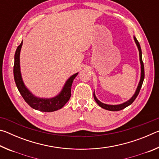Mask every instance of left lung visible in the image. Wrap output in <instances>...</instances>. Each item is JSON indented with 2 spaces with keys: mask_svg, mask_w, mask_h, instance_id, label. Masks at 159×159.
<instances>
[{
  "mask_svg": "<svg viewBox=\"0 0 159 159\" xmlns=\"http://www.w3.org/2000/svg\"><path fill=\"white\" fill-rule=\"evenodd\" d=\"M134 41H135L137 46H138V50L139 52V60H140V64H141V78H140V80H139V83L138 86V88H137V90L135 91V93L134 94V95L132 97V98L129 99L128 101L124 102V103L118 104V105H109V104H106L102 103V102H99L98 99V98H96L95 93H94L93 95H94V98H95V100L96 101L97 103L99 104V106L101 107L102 108L107 109V110H109V111H120V110H122L123 109H125V107H127L128 106L130 105V104L133 103V102L134 101V99H135L137 97H138L139 91H140L142 83H143L144 79V67L143 61H142V50L140 48V45H139L138 41L137 40V39L134 36Z\"/></svg>",
  "mask_w": 159,
  "mask_h": 159,
  "instance_id": "8db88e82",
  "label": "left lung"
}]
</instances>
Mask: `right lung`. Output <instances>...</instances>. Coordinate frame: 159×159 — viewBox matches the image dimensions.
I'll use <instances>...</instances> for the list:
<instances>
[{
  "label": "right lung",
  "mask_w": 159,
  "mask_h": 159,
  "mask_svg": "<svg viewBox=\"0 0 159 159\" xmlns=\"http://www.w3.org/2000/svg\"><path fill=\"white\" fill-rule=\"evenodd\" d=\"M23 42L21 41L20 45L17 47L15 54V63L13 74H14L15 81L18 90L20 91L21 95L25 102L32 108L44 112H52L60 109L65 105L71 98V85L74 80L79 73H76L71 76L66 80L63 89L60 93L55 98L50 99L39 98L34 96L27 88H26L21 79L20 65V55Z\"/></svg>",
  "instance_id": "1"
}]
</instances>
